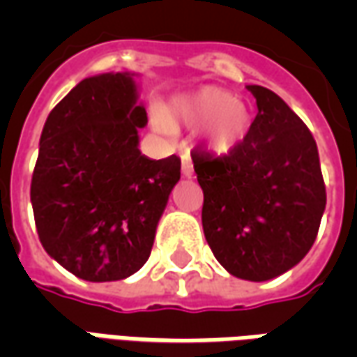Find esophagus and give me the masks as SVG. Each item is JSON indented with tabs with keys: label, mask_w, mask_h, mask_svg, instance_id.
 I'll return each instance as SVG.
<instances>
[{
	"label": "esophagus",
	"mask_w": 357,
	"mask_h": 357,
	"mask_svg": "<svg viewBox=\"0 0 357 357\" xmlns=\"http://www.w3.org/2000/svg\"><path fill=\"white\" fill-rule=\"evenodd\" d=\"M181 174H183L185 178H191V176H193V164H191L189 155H181Z\"/></svg>",
	"instance_id": "34e87169"
}]
</instances>
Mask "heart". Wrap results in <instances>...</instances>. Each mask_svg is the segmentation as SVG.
Segmentation results:
<instances>
[{"label":"heart","instance_id":"obj_1","mask_svg":"<svg viewBox=\"0 0 357 357\" xmlns=\"http://www.w3.org/2000/svg\"><path fill=\"white\" fill-rule=\"evenodd\" d=\"M158 132L202 130V143L210 155L227 156L243 145L250 130V110L227 89L204 86L172 99L155 116Z\"/></svg>","mask_w":357,"mask_h":357}]
</instances>
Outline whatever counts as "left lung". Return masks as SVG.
<instances>
[{"label":"left lung","mask_w":357,"mask_h":357,"mask_svg":"<svg viewBox=\"0 0 357 357\" xmlns=\"http://www.w3.org/2000/svg\"><path fill=\"white\" fill-rule=\"evenodd\" d=\"M258 114L231 155L191 153L204 193L202 229L216 260L231 275L268 281L307 255L325 212L314 135L287 102L262 86H247Z\"/></svg>","instance_id":"left-lung-1"}]
</instances>
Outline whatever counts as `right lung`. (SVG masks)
<instances>
[{"mask_svg":"<svg viewBox=\"0 0 357 357\" xmlns=\"http://www.w3.org/2000/svg\"><path fill=\"white\" fill-rule=\"evenodd\" d=\"M135 73L89 76L51 110L30 201L45 252L91 283L120 281L149 260L179 181L176 155L139 151L147 110Z\"/></svg>","mask_w":357,"mask_h":357,"instance_id":"add662e5","label":"right lung"}]
</instances>
